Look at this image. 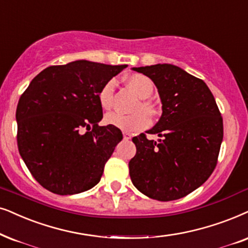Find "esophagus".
Segmentation results:
<instances>
[{
  "label": "esophagus",
  "instance_id": "34e87169",
  "mask_svg": "<svg viewBox=\"0 0 248 248\" xmlns=\"http://www.w3.org/2000/svg\"><path fill=\"white\" fill-rule=\"evenodd\" d=\"M123 137H124V140H130L131 139V134L127 133V132H124Z\"/></svg>",
  "mask_w": 248,
  "mask_h": 248
}]
</instances>
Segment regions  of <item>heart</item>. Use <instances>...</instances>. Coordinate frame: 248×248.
Here are the masks:
<instances>
[{"mask_svg": "<svg viewBox=\"0 0 248 248\" xmlns=\"http://www.w3.org/2000/svg\"><path fill=\"white\" fill-rule=\"evenodd\" d=\"M126 82L141 99H146L152 95L154 83L148 76L142 75V74H133V75L127 77ZM115 88H116V83L114 79H110V81L105 83L98 93L99 104L106 110L111 108L112 101H114ZM140 106L143 110H138L130 115L121 114L117 111L109 112L105 116V123L110 125V126L120 128L124 132H128V133H134V132L143 130L150 125V117L148 114H153L154 108L150 105V102L146 100L141 101ZM144 110L146 111L144 112Z\"/></svg>", "mask_w": 248, "mask_h": 248, "instance_id": "obj_1", "label": "heart"}]
</instances>
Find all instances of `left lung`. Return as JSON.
<instances>
[{
	"label": "left lung",
	"mask_w": 248,
	"mask_h": 248,
	"mask_svg": "<svg viewBox=\"0 0 248 248\" xmlns=\"http://www.w3.org/2000/svg\"><path fill=\"white\" fill-rule=\"evenodd\" d=\"M155 83L163 114L146 134L132 141L137 154L128 163L134 187L149 198L175 201L210 178L223 139V121L211 90L201 78L170 63L134 67Z\"/></svg>",
	"instance_id": "obj_1"
}]
</instances>
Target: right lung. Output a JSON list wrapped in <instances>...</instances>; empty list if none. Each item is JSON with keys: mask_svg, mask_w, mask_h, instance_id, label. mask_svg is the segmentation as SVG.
<instances>
[{"mask_svg": "<svg viewBox=\"0 0 248 248\" xmlns=\"http://www.w3.org/2000/svg\"><path fill=\"white\" fill-rule=\"evenodd\" d=\"M126 67L88 60L50 66L21 94L16 111L19 154L46 190L79 194L100 181L123 134L117 127L98 125V93Z\"/></svg>", "mask_w": 248, "mask_h": 248, "instance_id": "1", "label": "right lung"}]
</instances>
